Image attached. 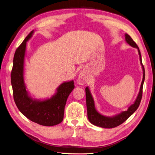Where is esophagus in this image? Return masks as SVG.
<instances>
[{
	"label": "esophagus",
	"instance_id": "obj_1",
	"mask_svg": "<svg viewBox=\"0 0 155 155\" xmlns=\"http://www.w3.org/2000/svg\"><path fill=\"white\" fill-rule=\"evenodd\" d=\"M77 83L79 85H84L85 83H87V79L85 77L84 74L81 73L79 75V76L77 79Z\"/></svg>",
	"mask_w": 155,
	"mask_h": 155
}]
</instances>
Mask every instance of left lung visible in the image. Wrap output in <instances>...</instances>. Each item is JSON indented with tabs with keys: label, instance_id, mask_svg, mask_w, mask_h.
I'll use <instances>...</instances> for the list:
<instances>
[{
	"label": "left lung",
	"instance_id": "1",
	"mask_svg": "<svg viewBox=\"0 0 155 155\" xmlns=\"http://www.w3.org/2000/svg\"><path fill=\"white\" fill-rule=\"evenodd\" d=\"M125 40L126 42L129 44L130 46L136 48L138 51V54L140 56V64L141 65L142 70H143V79L140 88V91L137 94V97L135 100V101L132 105L130 106L127 111H121L118 114L114 115L113 116H105L102 115L97 110L95 107V104L93 96L91 94L90 89L89 87H86L85 88V93H86V104H87V117L88 119L90 121L91 124H93L95 126L99 127L105 128H115L119 125L123 123L125 120L128 119L134 113L137 109L138 108L140 104L142 97V92H143V85L145 80V69L143 65L142 64L141 61V53L139 49V48L137 47L136 44L134 41L132 39V38L128 35L125 34Z\"/></svg>",
	"mask_w": 155,
	"mask_h": 155
}]
</instances>
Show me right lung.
<instances>
[{
  "label": "right lung",
  "mask_w": 155,
  "mask_h": 155,
  "mask_svg": "<svg viewBox=\"0 0 155 155\" xmlns=\"http://www.w3.org/2000/svg\"><path fill=\"white\" fill-rule=\"evenodd\" d=\"M33 33L34 31L25 38L14 57L11 73L14 99L19 110L29 120L43 126H54L63 120L66 100L74 88V80L62 82L50 98L37 99L32 97L25 83V60L27 41Z\"/></svg>",
  "instance_id": "add662e5"
}]
</instances>
